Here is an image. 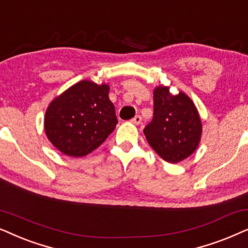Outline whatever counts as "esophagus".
Here are the masks:
<instances>
[{"label":"esophagus","mask_w":248,"mask_h":248,"mask_svg":"<svg viewBox=\"0 0 248 248\" xmlns=\"http://www.w3.org/2000/svg\"><path fill=\"white\" fill-rule=\"evenodd\" d=\"M130 122H133L134 124H141V117L140 115H136L134 119H131Z\"/></svg>","instance_id":"esophagus-1"}]
</instances>
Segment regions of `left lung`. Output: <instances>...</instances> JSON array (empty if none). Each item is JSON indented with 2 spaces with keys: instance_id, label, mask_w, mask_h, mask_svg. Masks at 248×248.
<instances>
[{
  "instance_id": "obj_1",
  "label": "left lung",
  "mask_w": 248,
  "mask_h": 248,
  "mask_svg": "<svg viewBox=\"0 0 248 248\" xmlns=\"http://www.w3.org/2000/svg\"><path fill=\"white\" fill-rule=\"evenodd\" d=\"M153 119L144 128L151 147L169 163H178L195 152L202 136V122L193 101L183 92L172 95L169 87L154 90Z\"/></svg>"
}]
</instances>
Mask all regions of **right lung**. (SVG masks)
Returning <instances> with one entry per match:
<instances>
[{
  "label": "right lung",
  "instance_id": "obj_1",
  "mask_svg": "<svg viewBox=\"0 0 248 248\" xmlns=\"http://www.w3.org/2000/svg\"><path fill=\"white\" fill-rule=\"evenodd\" d=\"M108 91L107 84L81 80L49 103L44 129L54 147L68 156L81 157L107 140L118 124Z\"/></svg>",
  "mask_w": 248,
  "mask_h": 248
}]
</instances>
